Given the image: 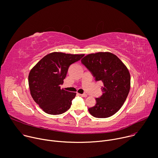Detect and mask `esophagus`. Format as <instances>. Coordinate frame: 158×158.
Masks as SVG:
<instances>
[{
	"label": "esophagus",
	"instance_id": "1",
	"mask_svg": "<svg viewBox=\"0 0 158 158\" xmlns=\"http://www.w3.org/2000/svg\"><path fill=\"white\" fill-rule=\"evenodd\" d=\"M79 95H80L82 97H87V95L85 94H79Z\"/></svg>",
	"mask_w": 158,
	"mask_h": 158
}]
</instances>
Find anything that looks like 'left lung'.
Segmentation results:
<instances>
[{
    "label": "left lung",
    "instance_id": "left-lung-1",
    "mask_svg": "<svg viewBox=\"0 0 158 158\" xmlns=\"http://www.w3.org/2000/svg\"><path fill=\"white\" fill-rule=\"evenodd\" d=\"M81 63L88 68L96 81L103 82L102 95L89 108L90 114L97 118L109 117L123 106L131 88V75L127 66L110 52L87 55Z\"/></svg>",
    "mask_w": 158,
    "mask_h": 158
}]
</instances>
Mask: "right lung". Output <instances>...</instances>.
Returning <instances> with one entry per match:
<instances>
[{
  "label": "right lung",
  "mask_w": 158,
  "mask_h": 158,
  "mask_svg": "<svg viewBox=\"0 0 158 158\" xmlns=\"http://www.w3.org/2000/svg\"><path fill=\"white\" fill-rule=\"evenodd\" d=\"M83 54L53 52L44 56L29 72L31 95L42 110L51 115H59L71 107L76 93L61 89L70 64L80 60Z\"/></svg>",
  "instance_id": "1"
}]
</instances>
